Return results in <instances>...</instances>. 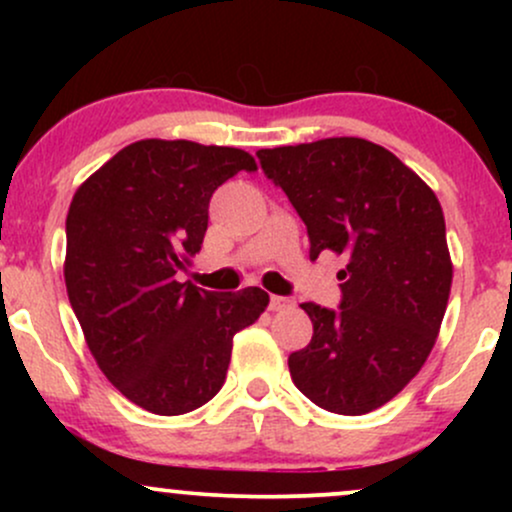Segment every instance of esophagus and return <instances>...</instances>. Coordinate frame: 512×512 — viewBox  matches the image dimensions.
<instances>
[{
  "label": "esophagus",
  "instance_id": "34e87169",
  "mask_svg": "<svg viewBox=\"0 0 512 512\" xmlns=\"http://www.w3.org/2000/svg\"><path fill=\"white\" fill-rule=\"evenodd\" d=\"M291 305H293L291 298H286V296H269V310H276V313H279V310H289Z\"/></svg>",
  "mask_w": 512,
  "mask_h": 512
}]
</instances>
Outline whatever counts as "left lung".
I'll list each match as a JSON object with an SVG mask.
<instances>
[{"label": "left lung", "mask_w": 512, "mask_h": 512, "mask_svg": "<svg viewBox=\"0 0 512 512\" xmlns=\"http://www.w3.org/2000/svg\"><path fill=\"white\" fill-rule=\"evenodd\" d=\"M257 158L308 228L310 257H346L337 308L301 305L313 339L289 356L291 380L334 414L383 407L426 363L448 305L440 202L392 151L366 139L260 149Z\"/></svg>", "instance_id": "obj_1"}]
</instances>
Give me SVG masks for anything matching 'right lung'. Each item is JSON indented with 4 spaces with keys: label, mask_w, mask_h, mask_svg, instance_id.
<instances>
[{
    "label": "right lung",
    "mask_w": 512,
    "mask_h": 512,
    "mask_svg": "<svg viewBox=\"0 0 512 512\" xmlns=\"http://www.w3.org/2000/svg\"><path fill=\"white\" fill-rule=\"evenodd\" d=\"M255 158L231 146L144 139L76 190L64 281L105 378L151 414L207 404L226 380L236 332L267 308L257 286L216 293L180 284L202 250L209 199Z\"/></svg>",
    "instance_id": "1"
}]
</instances>
